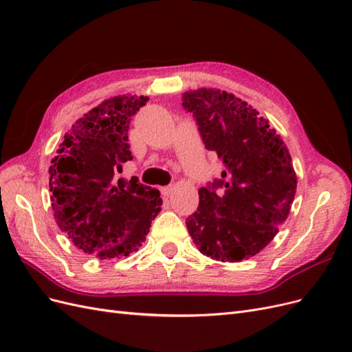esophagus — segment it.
<instances>
[{"label": "esophagus", "instance_id": "1", "mask_svg": "<svg viewBox=\"0 0 352 352\" xmlns=\"http://www.w3.org/2000/svg\"><path fill=\"white\" fill-rule=\"evenodd\" d=\"M160 190H162V194H163L164 197H168L170 194H172L173 186H172V185H168V186H162V188H160Z\"/></svg>", "mask_w": 352, "mask_h": 352}]
</instances>
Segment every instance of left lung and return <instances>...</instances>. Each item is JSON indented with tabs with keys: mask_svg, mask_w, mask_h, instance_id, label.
I'll list each match as a JSON object with an SVG mask.
<instances>
[{
	"mask_svg": "<svg viewBox=\"0 0 352 352\" xmlns=\"http://www.w3.org/2000/svg\"><path fill=\"white\" fill-rule=\"evenodd\" d=\"M182 105L207 150L225 166L220 179L199 188V206L186 219L189 235L207 257L250 258L289 214L296 192L291 154L269 122L233 94L188 91Z\"/></svg>",
	"mask_w": 352,
	"mask_h": 352,
	"instance_id": "8db88e82",
	"label": "left lung"
}]
</instances>
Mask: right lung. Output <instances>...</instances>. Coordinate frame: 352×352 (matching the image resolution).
Masks as SVG:
<instances>
[{
    "label": "right lung",
    "mask_w": 352,
    "mask_h": 352,
    "mask_svg": "<svg viewBox=\"0 0 352 352\" xmlns=\"http://www.w3.org/2000/svg\"><path fill=\"white\" fill-rule=\"evenodd\" d=\"M150 100L123 95L101 102L72 126L50 166L54 219L85 254L100 260L127 257L162 211L157 189L116 175L132 160L129 124Z\"/></svg>",
    "instance_id": "1"
}]
</instances>
